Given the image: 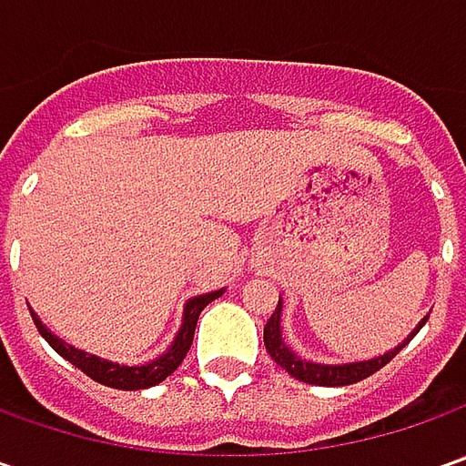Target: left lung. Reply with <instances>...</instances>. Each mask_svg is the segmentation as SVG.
I'll return each instance as SVG.
<instances>
[{
    "label": "left lung",
    "instance_id": "left-lung-1",
    "mask_svg": "<svg viewBox=\"0 0 466 466\" xmlns=\"http://www.w3.org/2000/svg\"><path fill=\"white\" fill-rule=\"evenodd\" d=\"M425 321H428V316L404 337L397 348L389 350L384 355H379V358L355 360V363H313V360L300 358L296 350L285 342V337H282V298H279L278 309H275V313L269 316V321H267V327H264V345H267V352L272 355V360H275L279 368H285L293 379L303 381V384L350 386L363 381L368 376H373L376 370H381V368H384L386 363H389V360H391V358H394V355H397V352L422 329Z\"/></svg>",
    "mask_w": 466,
    "mask_h": 466
}]
</instances>
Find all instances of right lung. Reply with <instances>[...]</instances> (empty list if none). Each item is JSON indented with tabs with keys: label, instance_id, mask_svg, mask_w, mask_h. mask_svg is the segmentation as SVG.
<instances>
[{
	"label": "right lung",
	"instance_id": "add662e5",
	"mask_svg": "<svg viewBox=\"0 0 466 466\" xmlns=\"http://www.w3.org/2000/svg\"><path fill=\"white\" fill-rule=\"evenodd\" d=\"M223 290H215V293H205V296L188 298L184 303V316H181V327L176 331L173 342L163 355L153 358L150 363H139V366H127V363H116V360H106L98 358L93 352H85V350L75 348L69 342L59 339L54 331L46 327L44 321L38 319V313L30 311L35 327L41 331L46 342L62 355L64 360H69L75 368H80L85 376H90L93 381H98L103 386H111V389H121V391H135V389H150L157 386L160 381H166L176 368L181 366V360L187 358L188 348H191V339H194V329H197V319L199 313L205 311V306H209L215 298H220Z\"/></svg>",
	"mask_w": 466,
	"mask_h": 466
}]
</instances>
